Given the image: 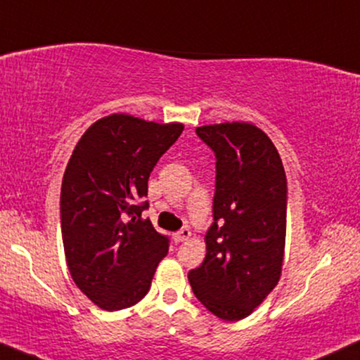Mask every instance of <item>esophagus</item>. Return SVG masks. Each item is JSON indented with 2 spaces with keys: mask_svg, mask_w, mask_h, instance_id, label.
Wrapping results in <instances>:
<instances>
[{
  "mask_svg": "<svg viewBox=\"0 0 360 360\" xmlns=\"http://www.w3.org/2000/svg\"><path fill=\"white\" fill-rule=\"evenodd\" d=\"M190 236H191V233H190L188 228H181L179 233L174 234V239H175V243H184V240L188 239Z\"/></svg>",
  "mask_w": 360,
  "mask_h": 360,
  "instance_id": "1",
  "label": "esophagus"
}]
</instances>
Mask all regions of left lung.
<instances>
[{
	"label": "left lung",
	"mask_w": 360,
	"mask_h": 360,
	"mask_svg": "<svg viewBox=\"0 0 360 360\" xmlns=\"http://www.w3.org/2000/svg\"><path fill=\"white\" fill-rule=\"evenodd\" d=\"M214 152L213 224L206 257L188 272L195 297L224 321L249 316L280 278L288 188L283 164L264 131L249 122L196 127Z\"/></svg>",
	"instance_id": "8db88e82"
}]
</instances>
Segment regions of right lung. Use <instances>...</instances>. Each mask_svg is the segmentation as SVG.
Here are the masks:
<instances>
[{"mask_svg":"<svg viewBox=\"0 0 360 360\" xmlns=\"http://www.w3.org/2000/svg\"><path fill=\"white\" fill-rule=\"evenodd\" d=\"M184 126L111 115L86 129L63 174L60 224L77 287L108 311L129 308L149 292L169 236L142 211L150 172Z\"/></svg>","mask_w":360,"mask_h":360,"instance_id":"obj_1","label":"right lung"}]
</instances>
